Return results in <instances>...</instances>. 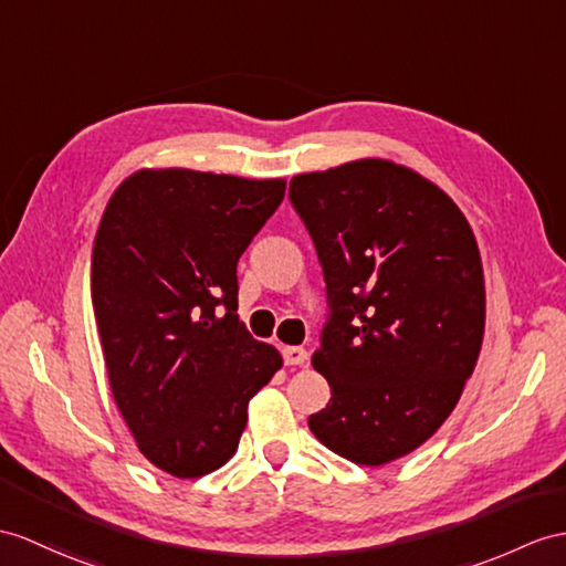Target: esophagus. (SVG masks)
<instances>
[{
  "label": "esophagus",
  "instance_id": "esophagus-1",
  "mask_svg": "<svg viewBox=\"0 0 566 566\" xmlns=\"http://www.w3.org/2000/svg\"><path fill=\"white\" fill-rule=\"evenodd\" d=\"M283 360H285V365H302L307 360V350L297 348V346H287V348H283Z\"/></svg>",
  "mask_w": 566,
  "mask_h": 566
}]
</instances>
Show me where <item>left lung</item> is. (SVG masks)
<instances>
[{
  "label": "left lung",
  "instance_id": "left-lung-1",
  "mask_svg": "<svg viewBox=\"0 0 566 566\" xmlns=\"http://www.w3.org/2000/svg\"><path fill=\"white\" fill-rule=\"evenodd\" d=\"M324 269L328 322L312 365L331 401L310 430L338 457L384 465L457 408L485 334V279L465 216L406 165L343 163L291 179Z\"/></svg>",
  "mask_w": 566,
  "mask_h": 566
}]
</instances>
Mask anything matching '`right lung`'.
I'll return each instance as SVG.
<instances>
[{
	"instance_id": "1",
	"label": "right lung",
	"mask_w": 566,
	"mask_h": 566,
	"mask_svg": "<svg viewBox=\"0 0 566 566\" xmlns=\"http://www.w3.org/2000/svg\"><path fill=\"white\" fill-rule=\"evenodd\" d=\"M283 197L285 179L146 168L105 206L91 297L109 389L146 461L175 478L232 459L283 367L238 316V261Z\"/></svg>"
}]
</instances>
